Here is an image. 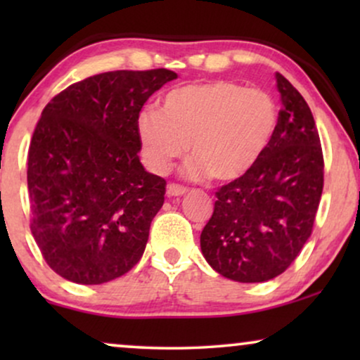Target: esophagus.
Wrapping results in <instances>:
<instances>
[{
    "mask_svg": "<svg viewBox=\"0 0 360 360\" xmlns=\"http://www.w3.org/2000/svg\"><path fill=\"white\" fill-rule=\"evenodd\" d=\"M186 188H184V186L180 185H175V184H170L169 186H167V196L169 198H175V196H184L186 193Z\"/></svg>",
    "mask_w": 360,
    "mask_h": 360,
    "instance_id": "esophagus-1",
    "label": "esophagus"
}]
</instances>
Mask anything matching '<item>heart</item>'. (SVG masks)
<instances>
[{
	"label": "heart",
	"instance_id": "1",
	"mask_svg": "<svg viewBox=\"0 0 360 360\" xmlns=\"http://www.w3.org/2000/svg\"><path fill=\"white\" fill-rule=\"evenodd\" d=\"M278 106L259 88L231 82L188 83L172 88L160 110L146 108L136 131L144 164L164 175L188 144L186 175L231 181L254 169L278 127Z\"/></svg>",
	"mask_w": 360,
	"mask_h": 360
}]
</instances>
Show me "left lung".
<instances>
[{
	"label": "left lung",
	"mask_w": 360,
	"mask_h": 360,
	"mask_svg": "<svg viewBox=\"0 0 360 360\" xmlns=\"http://www.w3.org/2000/svg\"><path fill=\"white\" fill-rule=\"evenodd\" d=\"M282 100L267 150L240 179L216 191L201 231L203 257L223 277L267 282L283 274L309 236L323 193V152L311 110L297 88L275 73Z\"/></svg>",
	"instance_id": "left-lung-1"
}]
</instances>
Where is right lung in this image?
I'll list each match as a JSON object with an SVG mask.
<instances>
[{"instance_id": "1", "label": "right lung", "mask_w": 360, "mask_h": 360, "mask_svg": "<svg viewBox=\"0 0 360 360\" xmlns=\"http://www.w3.org/2000/svg\"><path fill=\"white\" fill-rule=\"evenodd\" d=\"M176 77L167 68L100 73L44 108L27 154L31 231L65 280L111 282L144 254L165 180L141 164L136 122L144 103Z\"/></svg>"}]
</instances>
